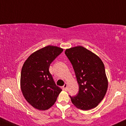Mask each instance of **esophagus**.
Instances as JSON below:
<instances>
[{
    "label": "esophagus",
    "instance_id": "34e87169",
    "mask_svg": "<svg viewBox=\"0 0 126 126\" xmlns=\"http://www.w3.org/2000/svg\"><path fill=\"white\" fill-rule=\"evenodd\" d=\"M63 89H64V90H66L67 89V83H65V84H64V86H63Z\"/></svg>",
    "mask_w": 126,
    "mask_h": 126
}]
</instances>
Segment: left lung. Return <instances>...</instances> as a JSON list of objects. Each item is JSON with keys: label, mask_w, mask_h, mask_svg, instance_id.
I'll return each instance as SVG.
<instances>
[{"label": "left lung", "mask_w": 126, "mask_h": 126, "mask_svg": "<svg viewBox=\"0 0 126 126\" xmlns=\"http://www.w3.org/2000/svg\"><path fill=\"white\" fill-rule=\"evenodd\" d=\"M65 54L72 64L79 87L77 96H70L72 103L83 110L94 108L103 99L108 87L102 60L81 46L67 48Z\"/></svg>", "instance_id": "1"}]
</instances>
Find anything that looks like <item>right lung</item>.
Returning a JSON list of instances; mask_svg holds the SVG:
<instances>
[{
  "label": "right lung",
  "instance_id": "1",
  "mask_svg": "<svg viewBox=\"0 0 126 126\" xmlns=\"http://www.w3.org/2000/svg\"><path fill=\"white\" fill-rule=\"evenodd\" d=\"M63 51L59 47L47 46L31 54L23 65L21 90L26 101L37 110L50 108L62 92L56 85L48 69Z\"/></svg>",
  "mask_w": 126,
  "mask_h": 126
}]
</instances>
